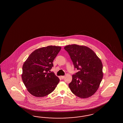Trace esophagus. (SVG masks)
<instances>
[{
	"instance_id": "1",
	"label": "esophagus",
	"mask_w": 123,
	"mask_h": 123,
	"mask_svg": "<svg viewBox=\"0 0 123 123\" xmlns=\"http://www.w3.org/2000/svg\"><path fill=\"white\" fill-rule=\"evenodd\" d=\"M61 77V78H62V79H63L64 78H65V76H62Z\"/></svg>"
}]
</instances>
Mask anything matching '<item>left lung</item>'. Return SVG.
<instances>
[{"instance_id":"left-lung-1","label":"left lung","mask_w":123,"mask_h":123,"mask_svg":"<svg viewBox=\"0 0 123 123\" xmlns=\"http://www.w3.org/2000/svg\"><path fill=\"white\" fill-rule=\"evenodd\" d=\"M78 72L72 76L68 86L76 96L86 98L97 92L103 78L101 60L89 48L82 45H68L64 47Z\"/></svg>"}]
</instances>
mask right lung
I'll use <instances>...</instances> for the list:
<instances>
[{
  "mask_svg": "<svg viewBox=\"0 0 123 123\" xmlns=\"http://www.w3.org/2000/svg\"><path fill=\"white\" fill-rule=\"evenodd\" d=\"M61 47L49 45L32 52L22 66V78L27 91L37 97L51 93L60 82L53 72V62Z\"/></svg>",
  "mask_w": 123,
  "mask_h": 123,
  "instance_id": "add662e5",
  "label": "right lung"
}]
</instances>
